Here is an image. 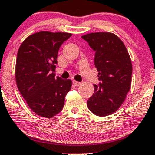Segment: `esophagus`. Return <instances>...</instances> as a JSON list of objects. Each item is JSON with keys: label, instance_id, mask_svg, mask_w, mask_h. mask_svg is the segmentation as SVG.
<instances>
[{"label": "esophagus", "instance_id": "esophagus-1", "mask_svg": "<svg viewBox=\"0 0 155 155\" xmlns=\"http://www.w3.org/2000/svg\"><path fill=\"white\" fill-rule=\"evenodd\" d=\"M73 85L76 86H79V85H81V82H77V81H76V80H73Z\"/></svg>", "mask_w": 155, "mask_h": 155}]
</instances>
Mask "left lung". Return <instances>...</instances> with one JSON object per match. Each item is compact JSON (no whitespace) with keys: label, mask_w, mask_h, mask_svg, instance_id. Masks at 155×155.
Masks as SVG:
<instances>
[{"label":"left lung","mask_w":155,"mask_h":155,"mask_svg":"<svg viewBox=\"0 0 155 155\" xmlns=\"http://www.w3.org/2000/svg\"><path fill=\"white\" fill-rule=\"evenodd\" d=\"M95 52V64L100 80L87 101L89 110L97 116H107L121 107L131 88L132 65L123 42L115 34L97 32L82 37Z\"/></svg>","instance_id":"8db88e82"}]
</instances>
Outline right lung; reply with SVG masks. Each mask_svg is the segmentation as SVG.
I'll list each match as a JSON object with an SVG mask.
<instances>
[{"instance_id": "add662e5", "label": "right lung", "mask_w": 155, "mask_h": 155, "mask_svg": "<svg viewBox=\"0 0 155 155\" xmlns=\"http://www.w3.org/2000/svg\"><path fill=\"white\" fill-rule=\"evenodd\" d=\"M71 36L62 32H37L27 37L17 52V88L30 109L43 118H52L63 109L71 89L70 79L56 78L53 73L59 49Z\"/></svg>"}]
</instances>
